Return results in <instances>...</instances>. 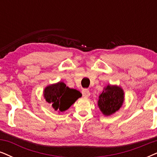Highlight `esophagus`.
Returning a JSON list of instances; mask_svg holds the SVG:
<instances>
[{"label": "esophagus", "mask_w": 157, "mask_h": 157, "mask_svg": "<svg viewBox=\"0 0 157 157\" xmlns=\"http://www.w3.org/2000/svg\"><path fill=\"white\" fill-rule=\"evenodd\" d=\"M82 94L84 97L88 98V97L90 96V91H89L88 89H83V90H82Z\"/></svg>", "instance_id": "obj_1"}]
</instances>
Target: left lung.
I'll return each mask as SVG.
<instances>
[{
	"label": "left lung",
	"mask_w": 157,
	"mask_h": 157,
	"mask_svg": "<svg viewBox=\"0 0 157 157\" xmlns=\"http://www.w3.org/2000/svg\"><path fill=\"white\" fill-rule=\"evenodd\" d=\"M124 93L120 86L108 84L98 96V106L104 116H111L122 107Z\"/></svg>",
	"instance_id": "1"
}]
</instances>
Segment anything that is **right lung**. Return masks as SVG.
Wrapping results in <instances>:
<instances>
[{"label":"right lung","instance_id":"add662e5","mask_svg":"<svg viewBox=\"0 0 157 157\" xmlns=\"http://www.w3.org/2000/svg\"><path fill=\"white\" fill-rule=\"evenodd\" d=\"M43 96L53 109L62 112L68 109L82 94L76 89L69 88L64 82H59L45 87Z\"/></svg>","mask_w":157,"mask_h":157}]
</instances>
